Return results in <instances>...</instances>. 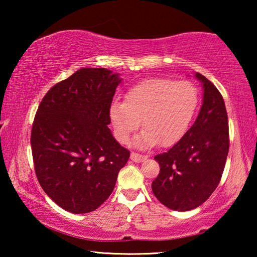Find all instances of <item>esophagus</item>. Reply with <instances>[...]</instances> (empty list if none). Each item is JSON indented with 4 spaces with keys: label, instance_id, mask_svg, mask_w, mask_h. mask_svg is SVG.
I'll use <instances>...</instances> for the list:
<instances>
[{
    "label": "esophagus",
    "instance_id": "1",
    "mask_svg": "<svg viewBox=\"0 0 257 257\" xmlns=\"http://www.w3.org/2000/svg\"><path fill=\"white\" fill-rule=\"evenodd\" d=\"M130 159H132V161H134V162L139 163V162H143V161H145L147 159V156L146 155H141L138 153H134V152H133V153L130 154Z\"/></svg>",
    "mask_w": 257,
    "mask_h": 257
}]
</instances>
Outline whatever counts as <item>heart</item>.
Instances as JSON below:
<instances>
[{"label":"heart","mask_w":257,"mask_h":257,"mask_svg":"<svg viewBox=\"0 0 257 257\" xmlns=\"http://www.w3.org/2000/svg\"><path fill=\"white\" fill-rule=\"evenodd\" d=\"M197 103V90L190 82L153 78L132 87L124 102L112 103L110 118L122 144L129 143L142 120L145 129L135 139V145L139 149L159 143L171 146L186 134Z\"/></svg>","instance_id":"b5f03b06"}]
</instances>
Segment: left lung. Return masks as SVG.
Listing matches in <instances>:
<instances>
[{"instance_id":"8db88e82","label":"left lung","mask_w":257,"mask_h":257,"mask_svg":"<svg viewBox=\"0 0 257 257\" xmlns=\"http://www.w3.org/2000/svg\"><path fill=\"white\" fill-rule=\"evenodd\" d=\"M203 104L194 124L167 153L155 156L160 173L152 182L155 197L171 210L189 211L211 196L219 185L229 152L228 114L216 87L196 72Z\"/></svg>"}]
</instances>
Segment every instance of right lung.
I'll use <instances>...</instances> for the list:
<instances>
[{
    "instance_id": "obj_1",
    "label": "right lung",
    "mask_w": 257,
    "mask_h": 257,
    "mask_svg": "<svg viewBox=\"0 0 257 257\" xmlns=\"http://www.w3.org/2000/svg\"><path fill=\"white\" fill-rule=\"evenodd\" d=\"M121 81L108 69L82 68L52 87L38 106L30 138L35 172L47 196L68 212L101 206L129 159L108 128Z\"/></svg>"
}]
</instances>
